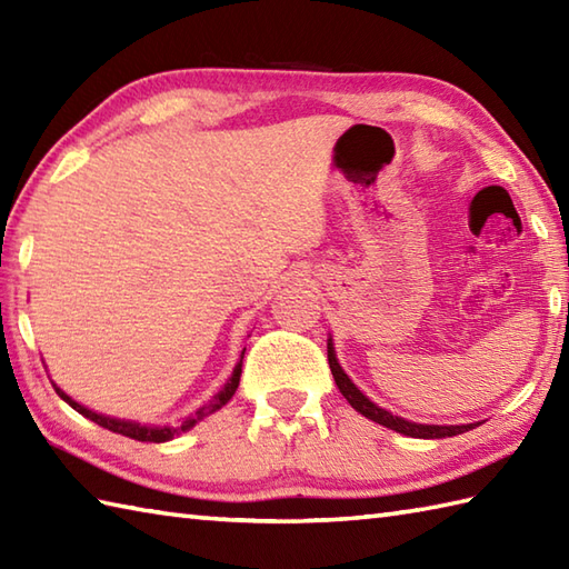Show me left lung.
<instances>
[{
  "mask_svg": "<svg viewBox=\"0 0 569 569\" xmlns=\"http://www.w3.org/2000/svg\"><path fill=\"white\" fill-rule=\"evenodd\" d=\"M328 361H330V371H332V377H335L337 389H340V393L347 398V403L352 406L357 413H361V416L373 420V422H379V426H386V428H391L396 432L408 435V438H420V440L452 438V435L467 432V430H471L475 426H479V422H467V426H426V422H413V420H406L401 416H393L391 410H386V408L377 406L373 401H369V398L357 389L355 381L347 377L345 369L340 367V361H337L332 337L328 340Z\"/></svg>",
  "mask_w": 569,
  "mask_h": 569,
  "instance_id": "left-lung-1",
  "label": "left lung"
}]
</instances>
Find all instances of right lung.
I'll return each instance as SVG.
<instances>
[{"label": "right lung", "mask_w": 569, "mask_h": 569, "mask_svg": "<svg viewBox=\"0 0 569 569\" xmlns=\"http://www.w3.org/2000/svg\"><path fill=\"white\" fill-rule=\"evenodd\" d=\"M241 359H244V352H241ZM241 359L237 361L232 377H229L227 383L222 386V391H217V393L212 396L210 403H204V406L198 408L196 413H192L190 418H186L183 426H180V428H171V426H141V422H137V420H122V418L102 416V413H98V410H90V408H84L82 403L72 401V398H70L63 389H58L56 383H53V389H56V393H58L60 398H63V401H66L70 408H76L80 416L90 418L92 422H98V426H102V428H107V430L119 432V435H124V438L139 440V442H166V440H173L178 432L190 430L192 426H196V422H200L202 418H208L210 413H214V410H220V408L229 401V398L234 396L237 386H239V377H241Z\"/></svg>", "instance_id": "obj_1"}]
</instances>
